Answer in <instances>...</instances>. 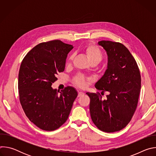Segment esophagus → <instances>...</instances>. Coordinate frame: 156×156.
Listing matches in <instances>:
<instances>
[{
  "label": "esophagus",
  "mask_w": 156,
  "mask_h": 156,
  "mask_svg": "<svg viewBox=\"0 0 156 156\" xmlns=\"http://www.w3.org/2000/svg\"><path fill=\"white\" fill-rule=\"evenodd\" d=\"M84 93L83 92H82V91H79V92H78V97L82 96L83 95H84Z\"/></svg>",
  "instance_id": "obj_1"
}]
</instances>
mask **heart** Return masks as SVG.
<instances>
[{"instance_id": "obj_1", "label": "heart", "mask_w": 156, "mask_h": 156, "mask_svg": "<svg viewBox=\"0 0 156 156\" xmlns=\"http://www.w3.org/2000/svg\"><path fill=\"white\" fill-rule=\"evenodd\" d=\"M84 52L90 63L95 62L98 63L103 57V54L101 50L99 47L94 45V44H89V45L86 46L84 49ZM72 58L73 56H70L66 62V64L69 65L72 60ZM91 78L90 77H86L82 74H78L73 78V83L80 87H84L87 83L91 81Z\"/></svg>"}]
</instances>
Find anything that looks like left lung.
I'll list each match as a JSON object with an SVG mask.
<instances>
[{
    "instance_id": "obj_1",
    "label": "left lung",
    "mask_w": 156,
    "mask_h": 156,
    "mask_svg": "<svg viewBox=\"0 0 156 156\" xmlns=\"http://www.w3.org/2000/svg\"><path fill=\"white\" fill-rule=\"evenodd\" d=\"M98 44L108 55L107 69L95 84L102 93L86 94L90 98V114L94 125L102 131L113 133L124 128L135 112L141 75L135 58L123 44L110 41ZM106 91L109 94L103 100L101 96Z\"/></svg>"
}]
</instances>
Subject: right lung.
<instances>
[{"label":"right lung","mask_w":156,"mask_h":156,"mask_svg":"<svg viewBox=\"0 0 156 156\" xmlns=\"http://www.w3.org/2000/svg\"><path fill=\"white\" fill-rule=\"evenodd\" d=\"M73 48L57 39L41 42L21 62L18 81L20 102L28 119L42 130L60 128L68 119L78 96L72 86L59 94L51 87L58 73L64 71L66 58Z\"/></svg>","instance_id":"1"}]
</instances>
